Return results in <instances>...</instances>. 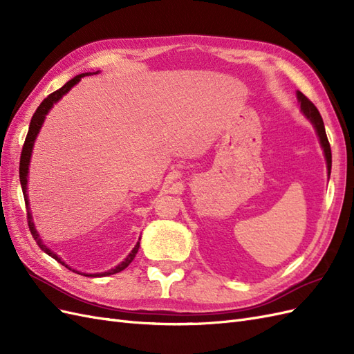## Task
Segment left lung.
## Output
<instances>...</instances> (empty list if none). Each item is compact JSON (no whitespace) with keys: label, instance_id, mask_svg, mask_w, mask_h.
Instances as JSON below:
<instances>
[{"label":"left lung","instance_id":"1","mask_svg":"<svg viewBox=\"0 0 354 354\" xmlns=\"http://www.w3.org/2000/svg\"><path fill=\"white\" fill-rule=\"evenodd\" d=\"M297 99H298L299 104H301V112L307 116V120H310V122L313 124L315 130H316V133H317V136H319L320 146H322V149H324V153H325V158H326L328 174H330L332 153H330V146H329L328 137H326V133H325V125H324L322 116H320V113H319V111H317L316 106H315L312 102H310L301 91H297Z\"/></svg>","mask_w":354,"mask_h":354}]
</instances>
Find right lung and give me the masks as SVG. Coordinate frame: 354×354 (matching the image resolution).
I'll use <instances>...</instances> for the list:
<instances>
[{
  "mask_svg": "<svg viewBox=\"0 0 354 354\" xmlns=\"http://www.w3.org/2000/svg\"><path fill=\"white\" fill-rule=\"evenodd\" d=\"M97 72H99V71H97ZM97 72H93V73H97ZM93 73H91V72H87V73L77 75V77L72 78L71 81H68L65 85H63L62 88L56 90L55 93H51L47 99H44V100L41 102V104L38 106V109L35 111L34 116H32V120H30V124H29V131H28V134H26L25 143H24V147H22V155H20L19 177H20V185H22L24 198H25V203H26V211H28L26 217H28V226H29V230H30V233H32V236H34V239L37 241V243H38L39 248H41L42 251H44L46 254H48L50 257H53V259H55L56 261H59L60 264L65 266L66 269H69V270H72L71 267H69L68 264L63 263L60 257H57V255H56L55 252H53L51 250H48L44 243H42V241L39 239V234H38V232H37V229H35V226H34V221H32V212H30V209H29V201H28V194H26V187H28V171H29V162H30L32 147H34L35 138H37V136H38V133H39V130H41L42 122H44V120H46V115H47V113H48V111L53 108V104L57 103V102L63 97V95H65V94H66V93L73 87L75 84H78V82L81 81V78H82V77H87V75H93ZM138 248H140V239H138V242L136 243V246L133 248V251L127 255V259H125L121 264H118V266L115 267V269H111V270L104 272V273L88 274V273H80V272H77V270H73V272H75V273H78V274H84V276H93V277H95V276H109V274L120 273L121 270H124L125 267L134 260V257H136V254H137Z\"/></svg>",
  "mask_w": 354,
  "mask_h": 354,
  "instance_id": "right-lung-1",
  "label": "right lung"
}]
</instances>
